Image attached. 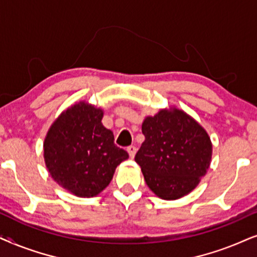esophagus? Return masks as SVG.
I'll use <instances>...</instances> for the list:
<instances>
[{"label": "esophagus", "mask_w": 257, "mask_h": 257, "mask_svg": "<svg viewBox=\"0 0 257 257\" xmlns=\"http://www.w3.org/2000/svg\"><path fill=\"white\" fill-rule=\"evenodd\" d=\"M126 152H128L129 156H131L132 159H134V156L136 154V147L135 146H129L128 148H126Z\"/></svg>", "instance_id": "34e87169"}]
</instances>
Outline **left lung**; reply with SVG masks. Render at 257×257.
Here are the masks:
<instances>
[{
	"label": "left lung",
	"mask_w": 257,
	"mask_h": 257,
	"mask_svg": "<svg viewBox=\"0 0 257 257\" xmlns=\"http://www.w3.org/2000/svg\"><path fill=\"white\" fill-rule=\"evenodd\" d=\"M145 142L135 155L147 186L162 200L193 191L209 168L213 145L206 129L181 109H161L142 123Z\"/></svg>",
	"instance_id": "8db88e82"
}]
</instances>
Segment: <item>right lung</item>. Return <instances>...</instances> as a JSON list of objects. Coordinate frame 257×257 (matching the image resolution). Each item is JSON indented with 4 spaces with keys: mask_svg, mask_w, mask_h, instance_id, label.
Returning a JSON list of instances; mask_svg holds the SVG:
<instances>
[{
    "mask_svg": "<svg viewBox=\"0 0 257 257\" xmlns=\"http://www.w3.org/2000/svg\"><path fill=\"white\" fill-rule=\"evenodd\" d=\"M103 110L80 101L61 112L48 131L43 156L50 176L78 197H94L108 187L116 167L129 157L102 124Z\"/></svg>",
    "mask_w": 257,
    "mask_h": 257,
    "instance_id": "obj_1",
    "label": "right lung"
}]
</instances>
